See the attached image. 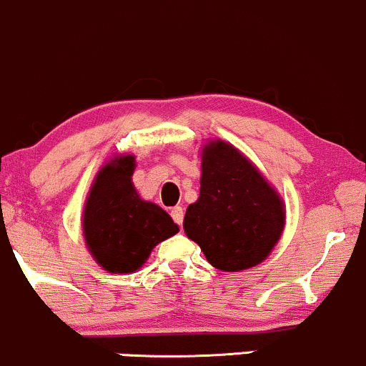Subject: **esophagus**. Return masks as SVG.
Here are the masks:
<instances>
[{"label": "esophagus", "mask_w": 366, "mask_h": 366, "mask_svg": "<svg viewBox=\"0 0 366 366\" xmlns=\"http://www.w3.org/2000/svg\"><path fill=\"white\" fill-rule=\"evenodd\" d=\"M183 216H184V212H183L182 205H176V207L171 209V217H172V219H174L176 224H182L183 223Z\"/></svg>", "instance_id": "1"}]
</instances>
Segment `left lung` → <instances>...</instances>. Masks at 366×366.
I'll list each match as a JSON object with an SVG mask.
<instances>
[{"label":"left lung","mask_w":366,"mask_h":366,"mask_svg":"<svg viewBox=\"0 0 366 366\" xmlns=\"http://www.w3.org/2000/svg\"><path fill=\"white\" fill-rule=\"evenodd\" d=\"M283 227L285 205L259 169L232 143H205L200 194L183 228L207 261L223 272L252 268L269 256Z\"/></svg>","instance_id":"8db88e82"}]
</instances>
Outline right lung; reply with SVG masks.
Instances as JSON below:
<instances>
[{"instance_id":"1","label":"right lung","mask_w":366,"mask_h":366,"mask_svg":"<svg viewBox=\"0 0 366 366\" xmlns=\"http://www.w3.org/2000/svg\"><path fill=\"white\" fill-rule=\"evenodd\" d=\"M133 155H117L97 172L83 212L86 247L110 273H133L152 249L179 232L157 204L138 195L131 176Z\"/></svg>"}]
</instances>
